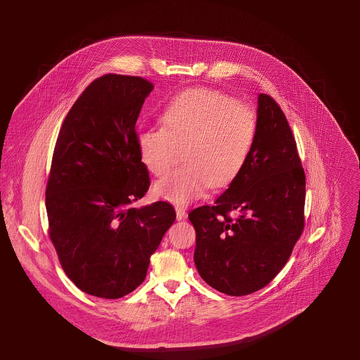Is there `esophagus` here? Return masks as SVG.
Instances as JSON below:
<instances>
[{
	"label": "esophagus",
	"instance_id": "34e87169",
	"mask_svg": "<svg viewBox=\"0 0 360 360\" xmlns=\"http://www.w3.org/2000/svg\"><path fill=\"white\" fill-rule=\"evenodd\" d=\"M175 211H176V219H178V221L186 218V211H185L182 207H176Z\"/></svg>",
	"mask_w": 360,
	"mask_h": 360
}]
</instances>
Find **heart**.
<instances>
[{
    "label": "heart",
    "mask_w": 360,
    "mask_h": 360,
    "mask_svg": "<svg viewBox=\"0 0 360 360\" xmlns=\"http://www.w3.org/2000/svg\"><path fill=\"white\" fill-rule=\"evenodd\" d=\"M164 127L136 134L141 161L150 174L171 175L153 186L158 198L185 205L200 198L210 185L224 188L246 167L258 121L253 110L222 91L193 88L174 96L162 111Z\"/></svg>",
    "instance_id": "1"
}]
</instances>
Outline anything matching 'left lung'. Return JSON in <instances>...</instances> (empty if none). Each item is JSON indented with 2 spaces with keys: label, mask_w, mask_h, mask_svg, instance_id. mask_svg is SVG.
Returning a JSON list of instances; mask_svg holds the SVG:
<instances>
[{
  "label": "left lung",
  "mask_w": 360,
  "mask_h": 360,
  "mask_svg": "<svg viewBox=\"0 0 360 360\" xmlns=\"http://www.w3.org/2000/svg\"><path fill=\"white\" fill-rule=\"evenodd\" d=\"M258 105V132L246 167L212 205L188 215L200 278L231 296L266 286L304 228L306 182L295 136L271 95L261 94ZM235 210L240 215L232 219Z\"/></svg>",
  "instance_id": "left-lung-1"
}]
</instances>
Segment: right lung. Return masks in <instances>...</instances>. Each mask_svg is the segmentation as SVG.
<instances>
[{
	"label": "right lung",
	"instance_id": "add662e5",
	"mask_svg": "<svg viewBox=\"0 0 360 360\" xmlns=\"http://www.w3.org/2000/svg\"><path fill=\"white\" fill-rule=\"evenodd\" d=\"M152 82L105 74L75 101L60 129L45 189L48 235L82 292L118 299L145 279L176 214L171 203L134 208L149 189L136 120Z\"/></svg>",
	"mask_w": 360,
	"mask_h": 360
}]
</instances>
